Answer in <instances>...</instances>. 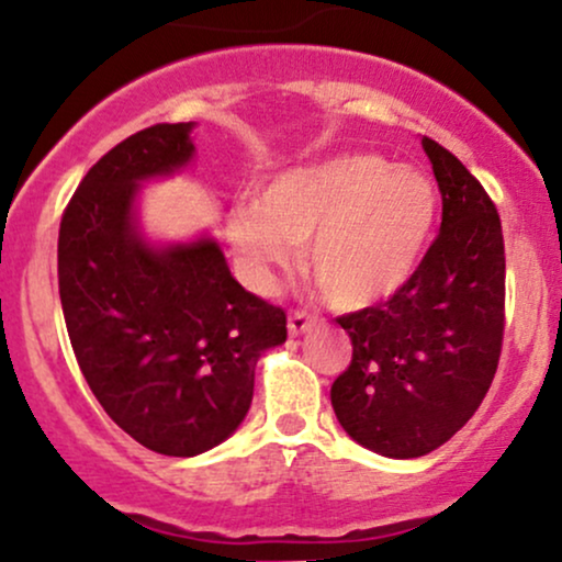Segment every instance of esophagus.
Wrapping results in <instances>:
<instances>
[{"mask_svg":"<svg viewBox=\"0 0 562 562\" xmlns=\"http://www.w3.org/2000/svg\"><path fill=\"white\" fill-rule=\"evenodd\" d=\"M314 327V319L308 317L306 312H293L288 317V333L293 335V338H299V335H303V333H308Z\"/></svg>","mask_w":562,"mask_h":562,"instance_id":"esophagus-1","label":"esophagus"}]
</instances>
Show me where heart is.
<instances>
[{"instance_id":"b5f03b06","label":"heart","mask_w":562,"mask_h":562,"mask_svg":"<svg viewBox=\"0 0 562 562\" xmlns=\"http://www.w3.org/2000/svg\"><path fill=\"white\" fill-rule=\"evenodd\" d=\"M438 195L423 171L344 153L269 179L254 209L232 211L227 235L245 280L261 293L306 248V267L338 308L375 306L420 267Z\"/></svg>"}]
</instances>
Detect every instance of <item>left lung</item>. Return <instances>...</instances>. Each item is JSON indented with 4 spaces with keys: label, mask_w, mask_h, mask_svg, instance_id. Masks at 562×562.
<instances>
[{
    "label": "left lung",
    "mask_w": 562,
    "mask_h": 562,
    "mask_svg": "<svg viewBox=\"0 0 562 562\" xmlns=\"http://www.w3.org/2000/svg\"><path fill=\"white\" fill-rule=\"evenodd\" d=\"M423 150L441 190V229L402 290L338 317L353 353L330 389L346 434L393 460L428 454L475 415L505 330L499 214L447 147L423 137Z\"/></svg>",
    "instance_id": "1"
}]
</instances>
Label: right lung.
I'll return each mask as SVG.
<instances>
[{"label":"right lung","instance_id":"add662e5","mask_svg":"<svg viewBox=\"0 0 562 562\" xmlns=\"http://www.w3.org/2000/svg\"><path fill=\"white\" fill-rule=\"evenodd\" d=\"M195 124L119 142L81 179L60 222L57 282L89 389L142 447L195 457L240 428L256 364L285 344V312L235 280L211 235L153 243L139 187L195 158Z\"/></svg>","mask_w":562,"mask_h":562}]
</instances>
